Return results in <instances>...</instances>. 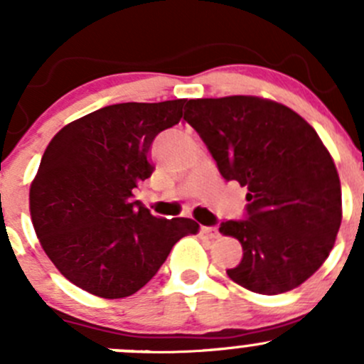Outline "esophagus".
Returning <instances> with one entry per match:
<instances>
[{
  "label": "esophagus",
  "mask_w": 364,
  "mask_h": 364,
  "mask_svg": "<svg viewBox=\"0 0 364 364\" xmlns=\"http://www.w3.org/2000/svg\"><path fill=\"white\" fill-rule=\"evenodd\" d=\"M200 234H203L204 237H208V240H213V237L218 236V230H216V227L203 225V227H200Z\"/></svg>",
  "instance_id": "obj_1"
}]
</instances>
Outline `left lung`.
<instances>
[{
  "mask_svg": "<svg viewBox=\"0 0 364 364\" xmlns=\"http://www.w3.org/2000/svg\"><path fill=\"white\" fill-rule=\"evenodd\" d=\"M185 121L220 174L248 190L245 220L220 223L243 247L230 280L266 296L299 287L328 259L341 223L338 172L317 132L292 109L245 95L188 100Z\"/></svg>",
  "mask_w": 364,
  "mask_h": 364,
  "instance_id": "8db88e82",
  "label": "left lung"
}]
</instances>
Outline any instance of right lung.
Here are the masks:
<instances>
[{
    "label": "right lung",
    "instance_id": "1",
    "mask_svg": "<svg viewBox=\"0 0 364 364\" xmlns=\"http://www.w3.org/2000/svg\"><path fill=\"white\" fill-rule=\"evenodd\" d=\"M185 98L116 104L61 128L29 188V213L43 252L67 280L105 299L135 294L156 274L192 218H156L134 200L155 167L149 149L183 117Z\"/></svg>",
    "mask_w": 364,
    "mask_h": 364
}]
</instances>
